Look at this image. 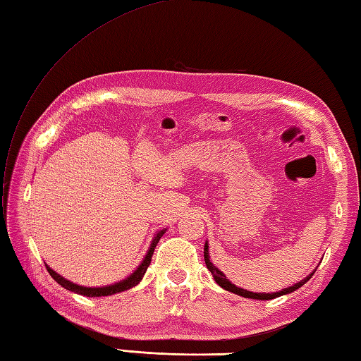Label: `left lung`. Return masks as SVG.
<instances>
[{"instance_id":"left-lung-1","label":"left lung","mask_w":361,"mask_h":361,"mask_svg":"<svg viewBox=\"0 0 361 361\" xmlns=\"http://www.w3.org/2000/svg\"><path fill=\"white\" fill-rule=\"evenodd\" d=\"M204 259H205V264H207V269L212 271L214 281L218 283V284L222 287V289H226V290H228V292H231V293H236V295H239V296H244V298L261 300V301H264V300H274V298H278V296H283V295L295 292L296 289H300L301 286L306 284V283L309 281V279L312 278V275L315 274V270H317V269H315L314 271H312V274H309L306 278L301 279L300 283H296V284H293V286H290V287H286V289L279 290V292H274V293L262 292V293H258V292H250V290H247V289H241V287H238V286H235L231 281H228V279L226 278V275H224V271H221V270H219L218 267H216L214 264L210 261V255H208V243H205V245H204Z\"/></svg>"}]
</instances>
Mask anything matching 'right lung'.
<instances>
[{
	"label": "right lung",
	"mask_w": 361,
	"mask_h": 361,
	"mask_svg": "<svg viewBox=\"0 0 361 361\" xmlns=\"http://www.w3.org/2000/svg\"><path fill=\"white\" fill-rule=\"evenodd\" d=\"M165 231H166V228H162V230H159L157 233L154 235L153 241H151L148 252H147V255H145V258L142 259V262L139 264L137 269H135L130 276H126L125 279H122V281L114 283V284L102 286V287H85V286H78V284H75V283L69 281V279L63 278L61 275H59L57 271L52 270L49 266H47V264H46V269H47V271H49V275H51V276L55 279V281H57L61 287H65V289H68V290H71V292H74V293H78V295H85V296H109V295H114V293H118V292L130 290L131 287L137 286V284L142 281V278H143V275H145V271H147V269H148V266H149V262H151V258H153L154 248H156V245H157V243H159V239L165 235Z\"/></svg>",
	"instance_id": "add662e5"
}]
</instances>
